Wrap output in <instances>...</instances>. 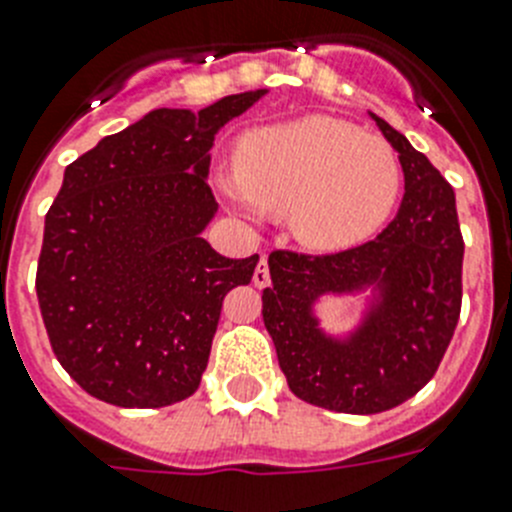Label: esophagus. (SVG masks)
I'll list each match as a JSON object with an SVG mask.
<instances>
[{"mask_svg": "<svg viewBox=\"0 0 512 512\" xmlns=\"http://www.w3.org/2000/svg\"><path fill=\"white\" fill-rule=\"evenodd\" d=\"M269 282H271L269 264H266V259H261L259 266H256V271H253V284H256V287H266Z\"/></svg>", "mask_w": 512, "mask_h": 512, "instance_id": "34e87169", "label": "esophagus"}]
</instances>
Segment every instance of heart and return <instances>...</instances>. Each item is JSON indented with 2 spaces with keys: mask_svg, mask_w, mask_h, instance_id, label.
I'll use <instances>...</instances> for the list:
<instances>
[{
  "mask_svg": "<svg viewBox=\"0 0 512 512\" xmlns=\"http://www.w3.org/2000/svg\"><path fill=\"white\" fill-rule=\"evenodd\" d=\"M238 179L223 182L235 205L289 212L292 233L315 251H341L377 233L402 189L390 143L333 117L251 133L238 153Z\"/></svg>",
  "mask_w": 512,
  "mask_h": 512,
  "instance_id": "heart-1",
  "label": "heart"
}]
</instances>
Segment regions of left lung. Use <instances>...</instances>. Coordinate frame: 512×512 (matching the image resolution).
I'll use <instances>...</instances> for the list:
<instances>
[{
  "label": "left lung",
  "mask_w": 512,
  "mask_h": 512,
  "mask_svg": "<svg viewBox=\"0 0 512 512\" xmlns=\"http://www.w3.org/2000/svg\"><path fill=\"white\" fill-rule=\"evenodd\" d=\"M374 120L405 174L395 220L372 241L336 253L274 251L271 287L261 297L289 390L351 415L384 413L418 395L436 374L461 312L464 238L454 189L405 135ZM366 283L383 287L378 310L351 342L325 339L309 315L311 302Z\"/></svg>",
  "instance_id": "left-lung-1"
}]
</instances>
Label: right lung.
Returning a JSON list of instances; mask_svg holds the SVG:
<instances>
[{"instance_id": "right-lung-1", "label": "right lung", "mask_w": 512, "mask_h": 512, "mask_svg": "<svg viewBox=\"0 0 512 512\" xmlns=\"http://www.w3.org/2000/svg\"><path fill=\"white\" fill-rule=\"evenodd\" d=\"M261 94L153 110L66 166L35 289L53 354L97 400L164 408L200 387L225 295L259 264L202 238L217 212L207 153Z\"/></svg>"}]
</instances>
